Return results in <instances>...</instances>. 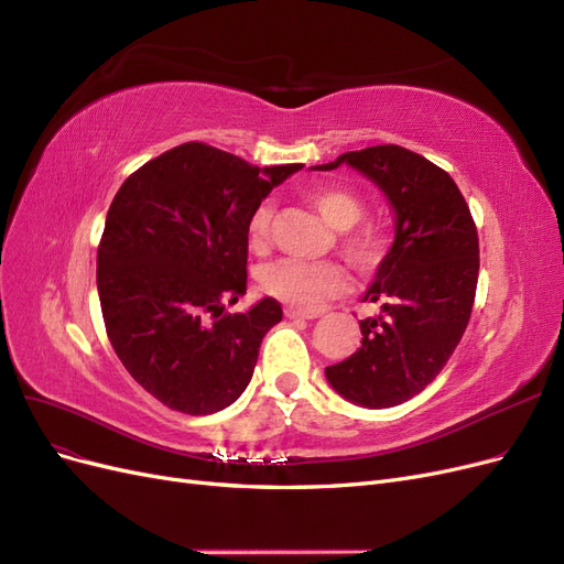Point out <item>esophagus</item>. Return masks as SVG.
Wrapping results in <instances>:
<instances>
[{
    "label": "esophagus",
    "mask_w": 564,
    "mask_h": 564,
    "mask_svg": "<svg viewBox=\"0 0 564 564\" xmlns=\"http://www.w3.org/2000/svg\"><path fill=\"white\" fill-rule=\"evenodd\" d=\"M284 315L292 317V319H315L319 317V311H301V308H294V305H289V308H284Z\"/></svg>",
    "instance_id": "obj_1"
}]
</instances>
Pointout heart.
Wrapping results in <instances>:
<instances>
[{"label":"heart","mask_w":564,"mask_h":564,"mask_svg":"<svg viewBox=\"0 0 564 564\" xmlns=\"http://www.w3.org/2000/svg\"><path fill=\"white\" fill-rule=\"evenodd\" d=\"M308 197L329 226L344 230L338 237V249L352 268L369 270L383 259L390 247V235L373 220L357 224L365 216V202L360 197L344 191V187H317ZM270 216L268 204H261L249 218L247 240L256 251L265 245ZM261 286L268 294L292 303L301 311H315L319 303L344 292L346 275L332 261L305 263L296 259H282L263 268Z\"/></svg>","instance_id":"heart-1"}]
</instances>
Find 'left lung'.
Returning a JSON list of instances; mask_svg holds the SVG:
<instances>
[{
  "label": "left lung",
  "instance_id": "left-lung-1",
  "mask_svg": "<svg viewBox=\"0 0 564 564\" xmlns=\"http://www.w3.org/2000/svg\"><path fill=\"white\" fill-rule=\"evenodd\" d=\"M344 162L390 199L395 242L365 294L383 301V315L362 319V346L324 373L338 395L386 409L419 395L456 350L473 313L480 242L445 169L400 145L346 152L315 169L329 172Z\"/></svg>",
  "mask_w": 564,
  "mask_h": 564
}]
</instances>
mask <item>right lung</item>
Segmentation results:
<instances>
[{
    "mask_svg": "<svg viewBox=\"0 0 564 564\" xmlns=\"http://www.w3.org/2000/svg\"><path fill=\"white\" fill-rule=\"evenodd\" d=\"M301 164L259 169L207 143L145 162L119 187L98 245L96 284L110 344L133 381L176 412L232 404L251 381L282 305L247 292V224Z\"/></svg>",
    "mask_w": 564,
    "mask_h": 564,
    "instance_id": "right-lung-1",
    "label": "right lung"
}]
</instances>
